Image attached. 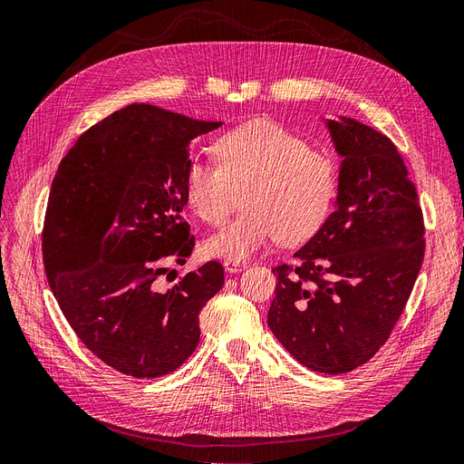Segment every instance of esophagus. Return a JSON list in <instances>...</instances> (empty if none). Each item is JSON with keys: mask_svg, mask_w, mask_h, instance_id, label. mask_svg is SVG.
Here are the masks:
<instances>
[{"mask_svg": "<svg viewBox=\"0 0 464 464\" xmlns=\"http://www.w3.org/2000/svg\"><path fill=\"white\" fill-rule=\"evenodd\" d=\"M244 268H247V263H239V261H225V270H227L228 274L242 272Z\"/></svg>", "mask_w": 464, "mask_h": 464, "instance_id": "1", "label": "esophagus"}]
</instances>
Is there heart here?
<instances>
[{"label":"heart","instance_id":"heart-1","mask_svg":"<svg viewBox=\"0 0 464 464\" xmlns=\"http://www.w3.org/2000/svg\"><path fill=\"white\" fill-rule=\"evenodd\" d=\"M213 148L218 165L194 160L184 175L188 208L220 227L244 190L246 209L208 239V255L244 261L276 237L296 244L320 230L337 196L331 156L265 118L228 129Z\"/></svg>","mask_w":464,"mask_h":464}]
</instances>
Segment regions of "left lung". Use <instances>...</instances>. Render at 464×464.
<instances>
[{
	"label": "left lung",
	"instance_id": "1",
	"mask_svg": "<svg viewBox=\"0 0 464 464\" xmlns=\"http://www.w3.org/2000/svg\"><path fill=\"white\" fill-rule=\"evenodd\" d=\"M343 158L335 211L277 276L268 325L312 372L360 367L391 337L419 276L424 227L394 142L352 118L325 120Z\"/></svg>",
	"mask_w": 464,
	"mask_h": 464
}]
</instances>
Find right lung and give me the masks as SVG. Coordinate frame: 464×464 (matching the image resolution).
I'll return each mask as SVG.
<instances>
[{
	"mask_svg": "<svg viewBox=\"0 0 464 464\" xmlns=\"http://www.w3.org/2000/svg\"><path fill=\"white\" fill-rule=\"evenodd\" d=\"M133 102L95 123L51 184L44 263L73 333L116 372L163 377L199 343V312L225 284L209 261L160 291L169 263L190 256L182 218L190 142L220 127Z\"/></svg>",
	"mask_w": 464,
	"mask_h": 464,
	"instance_id": "1",
	"label": "right lung"
}]
</instances>
